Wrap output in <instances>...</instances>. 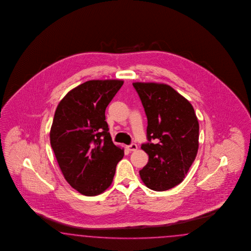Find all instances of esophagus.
<instances>
[{
  "label": "esophagus",
  "mask_w": 251,
  "mask_h": 251,
  "mask_svg": "<svg viewBox=\"0 0 251 251\" xmlns=\"http://www.w3.org/2000/svg\"><path fill=\"white\" fill-rule=\"evenodd\" d=\"M127 149L129 150V151H131V152H134V151H136L137 149H138V146L135 144H132V145H128L127 146Z\"/></svg>",
  "instance_id": "obj_1"
}]
</instances>
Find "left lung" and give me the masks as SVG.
<instances>
[{
	"label": "left lung",
	"mask_w": 251,
	"mask_h": 251,
	"mask_svg": "<svg viewBox=\"0 0 251 251\" xmlns=\"http://www.w3.org/2000/svg\"><path fill=\"white\" fill-rule=\"evenodd\" d=\"M147 116V139L142 145L149 160L140 170L145 186L155 191L180 184L194 162L199 149V122L188 99L170 85L133 83ZM156 140L152 144L151 140Z\"/></svg>",
	"instance_id": "obj_1"
}]
</instances>
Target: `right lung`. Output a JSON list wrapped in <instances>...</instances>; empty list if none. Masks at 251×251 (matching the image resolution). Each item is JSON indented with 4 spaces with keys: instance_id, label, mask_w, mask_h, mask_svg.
Returning <instances> with one entry per match:
<instances>
[{
    "instance_id": "right-lung-1",
    "label": "right lung",
    "mask_w": 251,
    "mask_h": 251,
    "mask_svg": "<svg viewBox=\"0 0 251 251\" xmlns=\"http://www.w3.org/2000/svg\"><path fill=\"white\" fill-rule=\"evenodd\" d=\"M122 80H90L69 91L56 108L50 139L66 181L79 193L96 196L112 184L124 149L112 142L106 106Z\"/></svg>"
}]
</instances>
